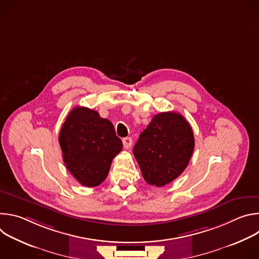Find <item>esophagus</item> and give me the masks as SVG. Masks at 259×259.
Instances as JSON below:
<instances>
[{"instance_id": "1", "label": "esophagus", "mask_w": 259, "mask_h": 259, "mask_svg": "<svg viewBox=\"0 0 259 259\" xmlns=\"http://www.w3.org/2000/svg\"><path fill=\"white\" fill-rule=\"evenodd\" d=\"M132 143H133V140H132L131 137H125V138H123V144H124V147H125L126 150L130 149Z\"/></svg>"}]
</instances>
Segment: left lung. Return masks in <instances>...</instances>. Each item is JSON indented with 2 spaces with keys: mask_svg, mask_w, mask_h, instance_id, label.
<instances>
[{
  "mask_svg": "<svg viewBox=\"0 0 259 259\" xmlns=\"http://www.w3.org/2000/svg\"><path fill=\"white\" fill-rule=\"evenodd\" d=\"M195 147L191 125L180 114L160 113L139 135L133 154L144 180L164 187L187 168Z\"/></svg>",
  "mask_w": 259,
  "mask_h": 259,
  "instance_id": "left-lung-1",
  "label": "left lung"
}]
</instances>
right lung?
Returning <instances> with one entry per match:
<instances>
[{
    "label": "right lung",
    "mask_w": 259,
    "mask_h": 259,
    "mask_svg": "<svg viewBox=\"0 0 259 259\" xmlns=\"http://www.w3.org/2000/svg\"><path fill=\"white\" fill-rule=\"evenodd\" d=\"M59 144L66 169L87 188L104 181L113 159L123 147L112 122L84 106H76L67 115Z\"/></svg>",
    "instance_id": "right-lung-1"
}]
</instances>
